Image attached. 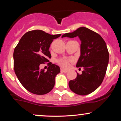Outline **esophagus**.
<instances>
[{"label": "esophagus", "instance_id": "obj_1", "mask_svg": "<svg viewBox=\"0 0 121 121\" xmlns=\"http://www.w3.org/2000/svg\"><path fill=\"white\" fill-rule=\"evenodd\" d=\"M61 72L62 73H66L68 72V70H65L64 69H61Z\"/></svg>", "mask_w": 121, "mask_h": 121}]
</instances>
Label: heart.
Wrapping results in <instances>:
<instances>
[{"mask_svg": "<svg viewBox=\"0 0 121 121\" xmlns=\"http://www.w3.org/2000/svg\"><path fill=\"white\" fill-rule=\"evenodd\" d=\"M57 62L59 64V65H60L63 68H66L69 66V61L66 58H63V59H59L57 61Z\"/></svg>", "mask_w": 121, "mask_h": 121, "instance_id": "obj_1", "label": "heart"}]
</instances>
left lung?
Masks as SVG:
<instances>
[{
	"label": "left lung",
	"mask_w": 121,
	"mask_h": 121,
	"mask_svg": "<svg viewBox=\"0 0 121 121\" xmlns=\"http://www.w3.org/2000/svg\"><path fill=\"white\" fill-rule=\"evenodd\" d=\"M78 37L81 40V56L77 68H83L82 74L77 73L75 79L69 82L73 92L87 95L101 85L107 72L109 55L107 44L103 38L90 29L81 27L73 33H66L62 38Z\"/></svg>",
	"instance_id": "8db88e82"
}]
</instances>
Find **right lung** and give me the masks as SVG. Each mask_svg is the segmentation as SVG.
Here are the masks:
<instances>
[{
  "mask_svg": "<svg viewBox=\"0 0 121 121\" xmlns=\"http://www.w3.org/2000/svg\"><path fill=\"white\" fill-rule=\"evenodd\" d=\"M61 34L51 35L40 30H31L22 37L14 49V70L22 85L30 92L44 95L55 86V78L60 72L57 65L48 62L47 70L39 65L51 58L49 47Z\"/></svg>",
  "mask_w": 121,
  "mask_h": 121,
  "instance_id": "right-lung-1",
  "label": "right lung"
}]
</instances>
